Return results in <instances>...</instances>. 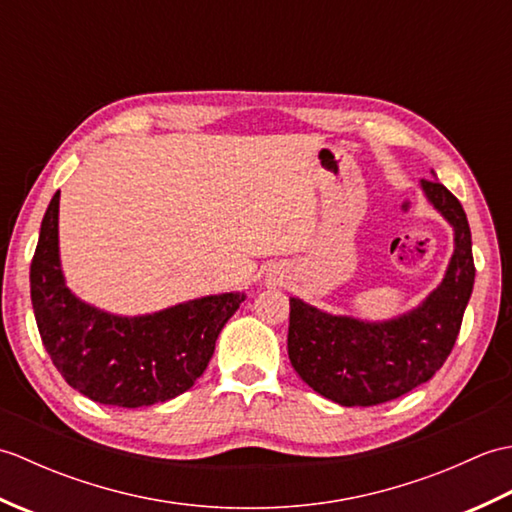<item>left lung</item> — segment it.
Returning a JSON list of instances; mask_svg holds the SVG:
<instances>
[{
	"label": "left lung",
	"mask_w": 512,
	"mask_h": 512,
	"mask_svg": "<svg viewBox=\"0 0 512 512\" xmlns=\"http://www.w3.org/2000/svg\"><path fill=\"white\" fill-rule=\"evenodd\" d=\"M420 184L455 231L447 275L422 306L398 319L367 323L290 299V363L317 394L343 407L380 405L427 383L447 361L460 334L475 281L469 220L444 184Z\"/></svg>",
	"instance_id": "8db88e82"
}]
</instances>
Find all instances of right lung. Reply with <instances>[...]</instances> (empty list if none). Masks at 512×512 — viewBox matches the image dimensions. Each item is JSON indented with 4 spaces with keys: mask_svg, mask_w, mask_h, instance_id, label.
Listing matches in <instances>:
<instances>
[{
    "mask_svg": "<svg viewBox=\"0 0 512 512\" xmlns=\"http://www.w3.org/2000/svg\"><path fill=\"white\" fill-rule=\"evenodd\" d=\"M30 299L43 347L65 383L101 405L136 409L193 387L244 295H211L145 317H114L79 301L59 264L57 191L30 264Z\"/></svg>",
    "mask_w": 512,
    "mask_h": 512,
    "instance_id": "1",
    "label": "right lung"
}]
</instances>
